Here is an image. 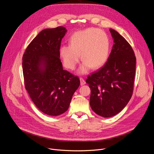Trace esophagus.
Listing matches in <instances>:
<instances>
[{"instance_id":"obj_1","label":"esophagus","mask_w":154,"mask_h":154,"mask_svg":"<svg viewBox=\"0 0 154 154\" xmlns=\"http://www.w3.org/2000/svg\"><path fill=\"white\" fill-rule=\"evenodd\" d=\"M79 79H80V81H81V85H84V84H85L86 82H85V80H84L82 78H80Z\"/></svg>"}]
</instances>
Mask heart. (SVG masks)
<instances>
[{"mask_svg":"<svg viewBox=\"0 0 154 154\" xmlns=\"http://www.w3.org/2000/svg\"><path fill=\"white\" fill-rule=\"evenodd\" d=\"M109 52V40L107 34L96 28H87L75 32L70 39V45H63L60 54L64 66L73 70L79 60L82 63L78 73H87L91 68L102 66L107 61Z\"/></svg>","mask_w":154,"mask_h":154,"instance_id":"1","label":"heart"}]
</instances>
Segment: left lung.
<instances>
[{
	"label": "left lung",
	"mask_w": 154,
	"mask_h": 154,
	"mask_svg": "<svg viewBox=\"0 0 154 154\" xmlns=\"http://www.w3.org/2000/svg\"><path fill=\"white\" fill-rule=\"evenodd\" d=\"M114 45L108 61L86 79L91 90L92 110L103 117L120 112L133 92L136 58L129 43L116 31L109 29Z\"/></svg>",
	"instance_id": "8db88e82"
}]
</instances>
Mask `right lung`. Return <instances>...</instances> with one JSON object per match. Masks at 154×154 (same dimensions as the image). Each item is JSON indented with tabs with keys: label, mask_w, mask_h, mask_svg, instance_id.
<instances>
[{
	"label": "right lung",
	"mask_w": 154,
	"mask_h": 154,
	"mask_svg": "<svg viewBox=\"0 0 154 154\" xmlns=\"http://www.w3.org/2000/svg\"><path fill=\"white\" fill-rule=\"evenodd\" d=\"M67 31L63 26L42 30L23 56L26 90L35 106L52 116L68 109L80 85L78 76L63 70L60 60L61 42Z\"/></svg>",
	"instance_id": "obj_1"
}]
</instances>
